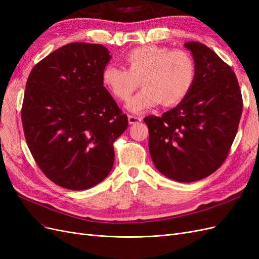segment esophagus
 I'll list each match as a JSON object with an SVG mask.
<instances>
[{
	"label": "esophagus",
	"instance_id": "esophagus-1",
	"mask_svg": "<svg viewBox=\"0 0 259 259\" xmlns=\"http://www.w3.org/2000/svg\"><path fill=\"white\" fill-rule=\"evenodd\" d=\"M143 117L142 116H135V115H128V123L130 124H136L138 122H142Z\"/></svg>",
	"mask_w": 259,
	"mask_h": 259
}]
</instances>
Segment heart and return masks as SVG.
<instances>
[{"label":"heart","mask_w":259,"mask_h":259,"mask_svg":"<svg viewBox=\"0 0 259 259\" xmlns=\"http://www.w3.org/2000/svg\"><path fill=\"white\" fill-rule=\"evenodd\" d=\"M126 69L107 65L101 72L105 89L116 100L127 101L137 89L143 90L127 104L128 110L140 113L162 103L174 107L186 98L195 80V62L184 50L146 44L130 51L124 58Z\"/></svg>","instance_id":"heart-1"}]
</instances>
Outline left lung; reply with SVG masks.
I'll use <instances>...</instances> for the list:
<instances>
[{
  "instance_id": "1",
  "label": "left lung",
  "mask_w": 259,
  "mask_h": 259,
  "mask_svg": "<svg viewBox=\"0 0 259 259\" xmlns=\"http://www.w3.org/2000/svg\"><path fill=\"white\" fill-rule=\"evenodd\" d=\"M195 62V80L186 98L162 116L145 117L149 151L166 177L192 183L213 174L229 154L243 100L230 66L206 45L187 42Z\"/></svg>"
}]
</instances>
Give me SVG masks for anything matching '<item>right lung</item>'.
Returning <instances> with one entry per match:
<instances>
[{"mask_svg": "<svg viewBox=\"0 0 259 259\" xmlns=\"http://www.w3.org/2000/svg\"><path fill=\"white\" fill-rule=\"evenodd\" d=\"M110 58L104 45L69 43L28 76L26 142L43 174L62 188L85 190L103 182L113 166V143L127 128V115L101 82Z\"/></svg>", "mask_w": 259, "mask_h": 259, "instance_id": "1", "label": "right lung"}]
</instances>
